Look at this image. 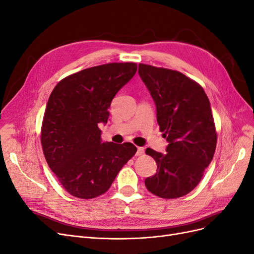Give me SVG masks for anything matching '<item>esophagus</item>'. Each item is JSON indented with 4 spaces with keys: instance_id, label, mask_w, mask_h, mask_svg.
I'll return each instance as SVG.
<instances>
[{
    "instance_id": "34e87169",
    "label": "esophagus",
    "mask_w": 254,
    "mask_h": 254,
    "mask_svg": "<svg viewBox=\"0 0 254 254\" xmlns=\"http://www.w3.org/2000/svg\"><path fill=\"white\" fill-rule=\"evenodd\" d=\"M144 153V148L143 147H137V150H136V156H142Z\"/></svg>"
}]
</instances>
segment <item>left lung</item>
<instances>
[{
    "label": "left lung",
    "instance_id": "1",
    "mask_svg": "<svg viewBox=\"0 0 254 254\" xmlns=\"http://www.w3.org/2000/svg\"><path fill=\"white\" fill-rule=\"evenodd\" d=\"M139 74L157 106L160 131L166 137V152L151 148L157 174L145 179V187L158 197L186 196L200 182L213 159L217 132L203 88L181 72L139 64Z\"/></svg>",
    "mask_w": 254,
    "mask_h": 254
}]
</instances>
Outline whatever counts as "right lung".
<instances>
[{
  "instance_id": "right-lung-1",
  "label": "right lung",
  "mask_w": 254,
  "mask_h": 254,
  "mask_svg": "<svg viewBox=\"0 0 254 254\" xmlns=\"http://www.w3.org/2000/svg\"><path fill=\"white\" fill-rule=\"evenodd\" d=\"M136 68L134 63L92 66L66 76L52 91L41 145L50 168L74 197L92 199L106 193L135 155L132 143H102L98 124L108 121L113 97Z\"/></svg>"
}]
</instances>
